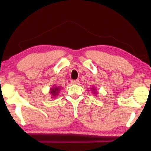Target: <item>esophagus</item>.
<instances>
[{
    "label": "esophagus",
    "mask_w": 151,
    "mask_h": 151,
    "mask_svg": "<svg viewBox=\"0 0 151 151\" xmlns=\"http://www.w3.org/2000/svg\"><path fill=\"white\" fill-rule=\"evenodd\" d=\"M79 83V81L78 79H76V80H72V84H78Z\"/></svg>",
    "instance_id": "obj_1"
}]
</instances>
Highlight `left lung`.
<instances>
[{"mask_svg":"<svg viewBox=\"0 0 151 151\" xmlns=\"http://www.w3.org/2000/svg\"><path fill=\"white\" fill-rule=\"evenodd\" d=\"M91 91H92V93H93V94L96 95V94H97V93H98L97 91H96V88H94V87L91 88Z\"/></svg>","mask_w":151,"mask_h":151,"instance_id":"obj_1","label":"left lung"}]
</instances>
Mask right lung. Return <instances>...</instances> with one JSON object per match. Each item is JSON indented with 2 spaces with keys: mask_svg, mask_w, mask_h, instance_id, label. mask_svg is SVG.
<instances>
[{
  "mask_svg": "<svg viewBox=\"0 0 151 151\" xmlns=\"http://www.w3.org/2000/svg\"><path fill=\"white\" fill-rule=\"evenodd\" d=\"M60 90L61 89H60V86H54V87H52L50 89V93L53 98H56L58 96Z\"/></svg>",
  "mask_w": 151,
  "mask_h": 151,
  "instance_id": "1",
  "label": "right lung"
}]
</instances>
